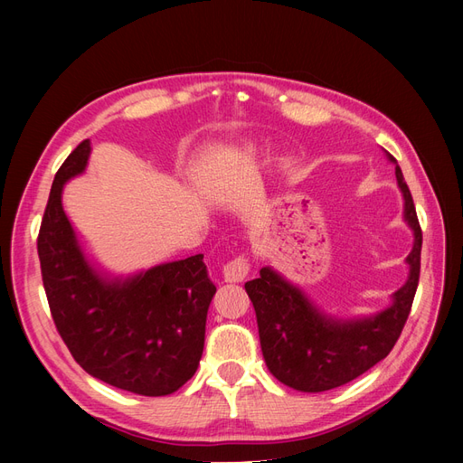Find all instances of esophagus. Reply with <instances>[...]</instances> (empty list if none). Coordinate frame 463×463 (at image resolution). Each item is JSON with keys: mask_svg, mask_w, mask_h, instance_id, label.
Masks as SVG:
<instances>
[{"mask_svg": "<svg viewBox=\"0 0 463 463\" xmlns=\"http://www.w3.org/2000/svg\"><path fill=\"white\" fill-rule=\"evenodd\" d=\"M249 260L245 257H235L228 264H223L222 269V278L230 284H240L249 276Z\"/></svg>", "mask_w": 463, "mask_h": 463, "instance_id": "obj_1", "label": "esophagus"}]
</instances>
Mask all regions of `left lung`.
Instances as JSON below:
<instances>
[{"label": "left lung", "instance_id": "obj_1", "mask_svg": "<svg viewBox=\"0 0 463 463\" xmlns=\"http://www.w3.org/2000/svg\"><path fill=\"white\" fill-rule=\"evenodd\" d=\"M386 156L396 164L388 152ZM396 179L403 197V220L413 232V249L405 259L408 279L392 293V305L384 311L361 318L330 317L272 266H264L259 278L245 284L257 313L266 367L286 386L299 392L338 388L374 367L398 342L419 284L423 233L398 164Z\"/></svg>", "mask_w": 463, "mask_h": 463}]
</instances>
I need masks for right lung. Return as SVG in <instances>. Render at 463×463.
I'll list each match as a JSON object with an SVG mask.
<instances>
[{"label": "right lung", "mask_w": 463, "mask_h": 463, "mask_svg": "<svg viewBox=\"0 0 463 463\" xmlns=\"http://www.w3.org/2000/svg\"><path fill=\"white\" fill-rule=\"evenodd\" d=\"M82 141L55 174L38 233L50 311L69 352L90 376L138 396H167L199 367L216 286L203 255L133 276H109L87 259L61 194L87 170Z\"/></svg>", "instance_id": "obj_1"}]
</instances>
